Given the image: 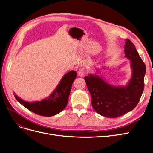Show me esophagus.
Returning <instances> with one entry per match:
<instances>
[{
	"mask_svg": "<svg viewBox=\"0 0 153 153\" xmlns=\"http://www.w3.org/2000/svg\"><path fill=\"white\" fill-rule=\"evenodd\" d=\"M87 73V70L85 69V68H82L80 70H78V74L80 76H83L84 75H85Z\"/></svg>",
	"mask_w": 153,
	"mask_h": 153,
	"instance_id": "esophagus-1",
	"label": "esophagus"
}]
</instances>
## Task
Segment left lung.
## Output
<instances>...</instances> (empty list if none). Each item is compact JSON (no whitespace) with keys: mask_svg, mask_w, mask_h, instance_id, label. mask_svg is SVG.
<instances>
[{"mask_svg":"<svg viewBox=\"0 0 153 153\" xmlns=\"http://www.w3.org/2000/svg\"><path fill=\"white\" fill-rule=\"evenodd\" d=\"M124 52L126 57L131 59L132 68V78L127 87H112L98 75H90L84 78L94 109L106 117H118L132 111L144 90L146 65L129 39L126 42Z\"/></svg>","mask_w":153,"mask_h":153,"instance_id":"left-lung-1","label":"left lung"}]
</instances>
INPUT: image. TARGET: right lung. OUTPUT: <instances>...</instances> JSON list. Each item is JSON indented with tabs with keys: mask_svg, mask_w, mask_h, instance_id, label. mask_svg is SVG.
Masks as SVG:
<instances>
[{
	"mask_svg": "<svg viewBox=\"0 0 153 153\" xmlns=\"http://www.w3.org/2000/svg\"><path fill=\"white\" fill-rule=\"evenodd\" d=\"M77 73L71 71L64 75L62 81L53 92L44 100L33 103L23 101L15 95V98L21 105L36 114L50 117L62 112L68 102L72 84Z\"/></svg>",
	"mask_w": 153,
	"mask_h": 153,
	"instance_id": "1",
	"label": "right lung"
}]
</instances>
